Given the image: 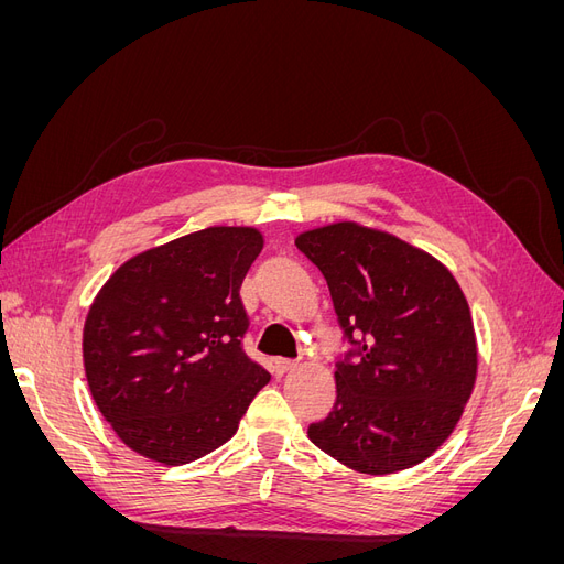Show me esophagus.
Masks as SVG:
<instances>
[{"instance_id":"34e87169","label":"esophagus","mask_w":564,"mask_h":564,"mask_svg":"<svg viewBox=\"0 0 564 564\" xmlns=\"http://www.w3.org/2000/svg\"><path fill=\"white\" fill-rule=\"evenodd\" d=\"M296 369V362L294 360H286V357H280V360H275V371L278 373H289Z\"/></svg>"}]
</instances>
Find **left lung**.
Returning <instances> with one entry per match:
<instances>
[{"instance_id": "obj_1", "label": "left lung", "mask_w": 564, "mask_h": 564, "mask_svg": "<svg viewBox=\"0 0 564 564\" xmlns=\"http://www.w3.org/2000/svg\"><path fill=\"white\" fill-rule=\"evenodd\" d=\"M296 247L327 280L352 346L311 442L369 475L421 464L452 435L475 386V329L458 282L431 253L352 220L301 232Z\"/></svg>"}]
</instances>
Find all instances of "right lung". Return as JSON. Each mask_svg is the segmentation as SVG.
<instances>
[{"instance_id": "obj_1", "label": "right lung", "mask_w": 564, "mask_h": 564, "mask_svg": "<svg viewBox=\"0 0 564 564\" xmlns=\"http://www.w3.org/2000/svg\"><path fill=\"white\" fill-rule=\"evenodd\" d=\"M263 235L214 226L119 265L94 299L82 350L91 398L127 447L164 466L214 452L270 373L242 348L240 286Z\"/></svg>"}]
</instances>
